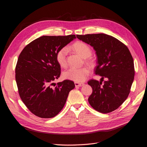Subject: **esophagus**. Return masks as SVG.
<instances>
[{
	"mask_svg": "<svg viewBox=\"0 0 147 147\" xmlns=\"http://www.w3.org/2000/svg\"><path fill=\"white\" fill-rule=\"evenodd\" d=\"M75 87H82L84 85V84L80 82H75Z\"/></svg>",
	"mask_w": 147,
	"mask_h": 147,
	"instance_id": "obj_1",
	"label": "esophagus"
}]
</instances>
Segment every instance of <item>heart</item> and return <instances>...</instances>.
<instances>
[{"label":"heart","instance_id":"b5f03b06","mask_svg":"<svg viewBox=\"0 0 147 147\" xmlns=\"http://www.w3.org/2000/svg\"><path fill=\"white\" fill-rule=\"evenodd\" d=\"M73 49L79 53L82 57L87 58L91 55L90 47L85 42L77 41L72 45ZM68 49L64 47L60 49L56 53V60L57 63L63 67L67 66V55ZM90 73V68L88 66H84L80 68L71 67L65 71L63 74L65 79L71 80L75 82L84 81Z\"/></svg>","mask_w":147,"mask_h":147}]
</instances>
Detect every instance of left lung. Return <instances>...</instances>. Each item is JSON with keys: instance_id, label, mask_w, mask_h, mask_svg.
Wrapping results in <instances>:
<instances>
[{"instance_id": "left-lung-1", "label": "left lung", "mask_w": 147, "mask_h": 147, "mask_svg": "<svg viewBox=\"0 0 147 147\" xmlns=\"http://www.w3.org/2000/svg\"><path fill=\"white\" fill-rule=\"evenodd\" d=\"M96 50L97 65L95 74L101 81L90 80L92 88L88 98L91 106L102 113L119 108L127 98L134 79V59L127 46L117 38L105 34L76 35ZM106 78L104 84L102 82Z\"/></svg>"}]
</instances>
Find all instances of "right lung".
Wrapping results in <instances>:
<instances>
[{
    "mask_svg": "<svg viewBox=\"0 0 147 147\" xmlns=\"http://www.w3.org/2000/svg\"><path fill=\"white\" fill-rule=\"evenodd\" d=\"M75 35L40 37L26 46L15 67L20 96L32 114L51 118L63 108L68 94L75 88L71 80L55 84L60 75L56 60L57 51L69 43Z\"/></svg>",
    "mask_w": 147,
    "mask_h": 147,
    "instance_id": "1",
    "label": "right lung"
}]
</instances>
